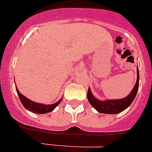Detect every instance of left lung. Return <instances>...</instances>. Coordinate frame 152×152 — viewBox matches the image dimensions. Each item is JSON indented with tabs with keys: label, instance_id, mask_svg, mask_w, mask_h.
Segmentation results:
<instances>
[{
	"label": "left lung",
	"instance_id": "left-lung-1",
	"mask_svg": "<svg viewBox=\"0 0 152 152\" xmlns=\"http://www.w3.org/2000/svg\"><path fill=\"white\" fill-rule=\"evenodd\" d=\"M138 67V66H137ZM139 68H137V80L134 86L133 89L131 91L129 94L126 97L121 100H110L106 101H101L97 100L96 98L93 96L90 88L88 91V99L89 103H91L95 110L100 113L107 114H116L123 112L127 107L131 105V103L135 99L136 96L137 91L139 89Z\"/></svg>",
	"mask_w": 152,
	"mask_h": 152
}]
</instances>
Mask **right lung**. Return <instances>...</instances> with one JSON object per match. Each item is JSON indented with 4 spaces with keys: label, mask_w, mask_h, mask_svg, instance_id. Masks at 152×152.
<instances>
[{
    "label": "right lung",
    "mask_w": 152,
    "mask_h": 152,
    "mask_svg": "<svg viewBox=\"0 0 152 152\" xmlns=\"http://www.w3.org/2000/svg\"><path fill=\"white\" fill-rule=\"evenodd\" d=\"M16 90H17V94H18L19 98H20V100L21 103H22L23 105L24 106V107L26 109H27L28 110L31 111L32 113H34L44 114L47 113H50L51 111L53 110L59 104L60 102L61 101V100H58L57 103H54V104L45 105V104L36 103V102H33L32 101V100H29L28 98H26V96H23V95L18 91L17 88H16Z\"/></svg>",
    "instance_id": "right-lung-1"
}]
</instances>
